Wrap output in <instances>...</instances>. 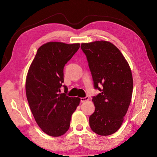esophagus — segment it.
Returning a JSON list of instances; mask_svg holds the SVG:
<instances>
[{"instance_id":"1","label":"esophagus","mask_w":157,"mask_h":157,"mask_svg":"<svg viewBox=\"0 0 157 157\" xmlns=\"http://www.w3.org/2000/svg\"><path fill=\"white\" fill-rule=\"evenodd\" d=\"M89 100V97L88 96H86V97H84V98H80V101L82 102H84L86 101H87Z\"/></svg>"}]
</instances>
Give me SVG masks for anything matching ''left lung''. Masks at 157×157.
<instances>
[{
    "label": "left lung",
    "mask_w": 157,
    "mask_h": 157,
    "mask_svg": "<svg viewBox=\"0 0 157 157\" xmlns=\"http://www.w3.org/2000/svg\"><path fill=\"white\" fill-rule=\"evenodd\" d=\"M81 48L87 58L94 89L101 92L92 97L95 111L89 117L90 126L100 136L111 135L120 128L131 102V69L111 42L82 43Z\"/></svg>",
    "instance_id": "obj_1"
}]
</instances>
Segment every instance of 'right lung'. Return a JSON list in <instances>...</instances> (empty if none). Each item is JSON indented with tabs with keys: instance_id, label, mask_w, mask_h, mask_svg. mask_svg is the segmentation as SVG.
Segmentation results:
<instances>
[{
	"instance_id": "right-lung-1",
	"label": "right lung",
	"mask_w": 157,
	"mask_h": 157,
	"mask_svg": "<svg viewBox=\"0 0 157 157\" xmlns=\"http://www.w3.org/2000/svg\"><path fill=\"white\" fill-rule=\"evenodd\" d=\"M79 48V44L50 42L38 49L25 82L27 99L38 126L46 134L61 136L67 132L71 115L80 98L67 96L63 69ZM64 93H60V88Z\"/></svg>"
}]
</instances>
